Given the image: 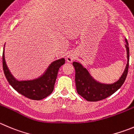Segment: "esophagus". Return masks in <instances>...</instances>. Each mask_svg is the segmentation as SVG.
<instances>
[{
  "label": "esophagus",
  "instance_id": "esophagus-1",
  "mask_svg": "<svg viewBox=\"0 0 134 134\" xmlns=\"http://www.w3.org/2000/svg\"><path fill=\"white\" fill-rule=\"evenodd\" d=\"M75 59V55L73 54H69L67 55V61H68V62H72V61H73V60Z\"/></svg>",
  "mask_w": 134,
  "mask_h": 134
}]
</instances>
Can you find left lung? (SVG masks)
I'll list each match as a JSON object with an SVG mask.
<instances>
[{"instance_id":"obj_1","label":"left lung","mask_w":134,"mask_h":134,"mask_svg":"<svg viewBox=\"0 0 134 134\" xmlns=\"http://www.w3.org/2000/svg\"><path fill=\"white\" fill-rule=\"evenodd\" d=\"M125 45L127 50V62L123 74L118 81L112 84H102L92 79L88 71L79 63L74 61L73 65L75 69V84L77 91L79 95L90 102L101 100L112 95L124 84L129 67L130 50L128 42L126 39Z\"/></svg>"}]
</instances>
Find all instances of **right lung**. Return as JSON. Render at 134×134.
Returning a JSON list of instances; mask_svg holds the SVG:
<instances>
[{
    "label": "right lung",
    "instance_id": "1",
    "mask_svg": "<svg viewBox=\"0 0 134 134\" xmlns=\"http://www.w3.org/2000/svg\"><path fill=\"white\" fill-rule=\"evenodd\" d=\"M65 59L53 61L44 74L39 78L30 81H18L10 73L4 59V47L2 53V67L4 75L9 84L18 92L32 100H40L52 93L57 76L59 69L65 63Z\"/></svg>",
    "mask_w": 134,
    "mask_h": 134
}]
</instances>
